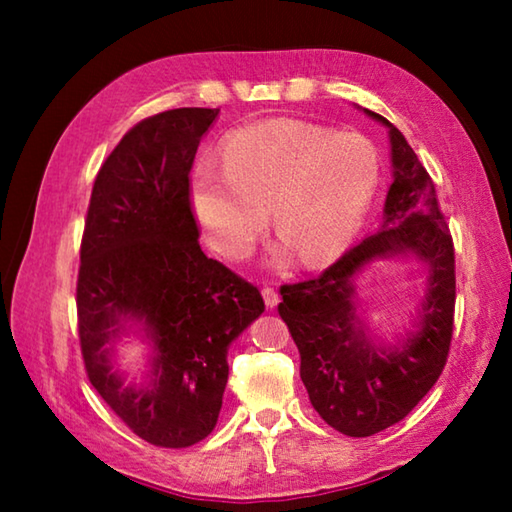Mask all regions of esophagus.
<instances>
[{
	"instance_id": "1",
	"label": "esophagus",
	"mask_w": 512,
	"mask_h": 512,
	"mask_svg": "<svg viewBox=\"0 0 512 512\" xmlns=\"http://www.w3.org/2000/svg\"><path fill=\"white\" fill-rule=\"evenodd\" d=\"M262 296H264V302H266L268 309H275L277 302H280V296H277V291L273 287H264Z\"/></svg>"
}]
</instances>
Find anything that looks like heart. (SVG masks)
<instances>
[{
  "label": "heart",
  "mask_w": 512,
  "mask_h": 512,
  "mask_svg": "<svg viewBox=\"0 0 512 512\" xmlns=\"http://www.w3.org/2000/svg\"><path fill=\"white\" fill-rule=\"evenodd\" d=\"M216 158L219 171H194L189 198L210 244L228 257L248 253L271 210L275 237L302 266L329 262L359 235L381 180L366 135L302 119L237 128Z\"/></svg>",
  "instance_id": "obj_1"
}]
</instances>
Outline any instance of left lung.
<instances>
[{
  "mask_svg": "<svg viewBox=\"0 0 512 512\" xmlns=\"http://www.w3.org/2000/svg\"><path fill=\"white\" fill-rule=\"evenodd\" d=\"M393 183L381 228L316 280L284 284L277 311L300 352V379L329 427L366 438L400 422L436 384L454 329L456 273L449 225L436 187L406 137L386 117ZM413 256L428 266L416 329L397 346L371 339L356 311V277L377 258Z\"/></svg>",
  "mask_w": 512,
  "mask_h": 512,
  "instance_id": "8db88e82",
  "label": "left lung"
}]
</instances>
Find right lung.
Wrapping results in <instances>:
<instances>
[{"label":"right lung","mask_w":512,"mask_h":512,"mask_svg":"<svg viewBox=\"0 0 512 512\" xmlns=\"http://www.w3.org/2000/svg\"><path fill=\"white\" fill-rule=\"evenodd\" d=\"M219 108H176L133 126L97 173L76 282L90 384L142 440L189 447L212 433L228 348L262 316L257 287L207 257L189 201L196 149ZM140 331L150 370L126 385L114 343Z\"/></svg>","instance_id":"obj_1"}]
</instances>
